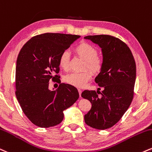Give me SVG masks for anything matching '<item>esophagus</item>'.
Instances as JSON below:
<instances>
[{
	"instance_id": "obj_1",
	"label": "esophagus",
	"mask_w": 152,
	"mask_h": 152,
	"mask_svg": "<svg viewBox=\"0 0 152 152\" xmlns=\"http://www.w3.org/2000/svg\"><path fill=\"white\" fill-rule=\"evenodd\" d=\"M78 93H79V96H80V97L81 96V93H82V90L81 89H78Z\"/></svg>"
}]
</instances>
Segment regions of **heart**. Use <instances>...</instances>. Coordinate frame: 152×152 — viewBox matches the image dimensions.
<instances>
[{
    "mask_svg": "<svg viewBox=\"0 0 152 152\" xmlns=\"http://www.w3.org/2000/svg\"><path fill=\"white\" fill-rule=\"evenodd\" d=\"M74 51L78 56L86 61L84 69L88 68L95 74L100 72L103 69L104 60L101 56L98 55V50L96 47L86 42H81L75 47ZM69 64L70 53L67 50L63 51L58 57L59 66L63 70L67 71L69 69ZM90 72L85 70L82 72L70 73L64 76V81L73 86L82 88L92 78Z\"/></svg>",
    "mask_w": 152,
    "mask_h": 152,
    "instance_id": "1",
    "label": "heart"
}]
</instances>
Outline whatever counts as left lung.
<instances>
[{
    "label": "left lung",
    "mask_w": 152,
    "mask_h": 152,
    "mask_svg": "<svg viewBox=\"0 0 152 152\" xmlns=\"http://www.w3.org/2000/svg\"><path fill=\"white\" fill-rule=\"evenodd\" d=\"M84 38L99 45L104 60L103 69L95 78L103 88L102 93L86 90L81 94L82 98L92 104L84 120L93 128L108 129L121 119L132 101L136 64L129 47L118 38L107 34ZM99 92L100 97L97 95Z\"/></svg>",
    "instance_id": "obj_1"
}]
</instances>
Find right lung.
Returning <instances> with one entry per match:
<instances>
[{
	"mask_svg": "<svg viewBox=\"0 0 152 152\" xmlns=\"http://www.w3.org/2000/svg\"><path fill=\"white\" fill-rule=\"evenodd\" d=\"M80 37L76 34L44 33L32 37L20 51L15 69V95L23 113L34 125L50 127L61 123L63 111L78 100V90L61 83L58 57ZM52 80L60 83L48 89Z\"/></svg>",
	"mask_w": 152,
	"mask_h": 152,
	"instance_id": "obj_1",
	"label": "right lung"
}]
</instances>
